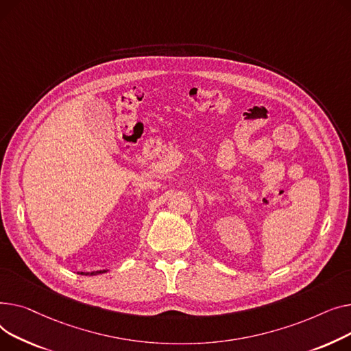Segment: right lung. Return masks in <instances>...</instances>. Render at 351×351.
<instances>
[{
    "instance_id": "right-lung-1",
    "label": "right lung",
    "mask_w": 351,
    "mask_h": 351,
    "mask_svg": "<svg viewBox=\"0 0 351 351\" xmlns=\"http://www.w3.org/2000/svg\"><path fill=\"white\" fill-rule=\"evenodd\" d=\"M105 272H108V269H103V271H93V272H80V275H89V276H92V275H99V274H105Z\"/></svg>"
}]
</instances>
